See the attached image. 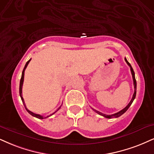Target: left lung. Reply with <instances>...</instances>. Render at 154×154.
<instances>
[{"label": "left lung", "mask_w": 154, "mask_h": 154, "mask_svg": "<svg viewBox=\"0 0 154 154\" xmlns=\"http://www.w3.org/2000/svg\"><path fill=\"white\" fill-rule=\"evenodd\" d=\"M125 60H126V63L128 64V66H129V67H130V68H131V71L132 77H133V81H134V95H133L132 99L131 100V101L129 102V103H128V105H127V106H126V107L124 108V109H122V110H121V111H120L119 112H118V113H114V114L106 115V114H104V113H101V112L98 111H96V110L92 109L95 112H96V113H98V114L100 115V116H102L106 118V119H113V118H118V117L121 116V115L123 114V113H124L125 112H126V111H127V110L128 109V108L130 107L132 103H133V101H134V100L135 99V98H136V79H135V73H134V69H133V68H132L131 66V64L129 63L128 62V60H126V58H125Z\"/></svg>", "instance_id": "8db88e82"}]
</instances>
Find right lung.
Masks as SVG:
<instances>
[{
	"label": "right lung",
	"instance_id": "right-lung-1",
	"mask_svg": "<svg viewBox=\"0 0 154 154\" xmlns=\"http://www.w3.org/2000/svg\"><path fill=\"white\" fill-rule=\"evenodd\" d=\"M31 59H30L29 60H28L27 61V63H26V65H25V67H24V68H23V72H22V75H21V79H20V87H19V94H20V98H21V100H22V102H23V105H24V106H25V109H26V111H27L28 113H30V114H31V116H34V117H35V118H38V119H45V118H48V117H49V116H52L53 114H54L55 113H56V111H58V110L60 109V108L61 107V106H60L59 108H58V109H57V111H56L55 112H54V113H52V114H51V115H49V116H41V115H40V114H36V113H33V112H31V111H29V110H28L27 108H26V104H25V102H24V99H23V96H22V87H23V80H24V72H25V70H26V67H27V66H28V64L29 63V62L31 61Z\"/></svg>",
	"mask_w": 154,
	"mask_h": 154
}]
</instances>
